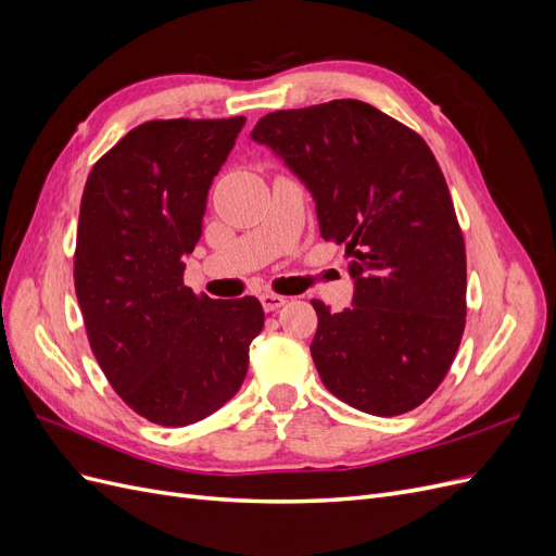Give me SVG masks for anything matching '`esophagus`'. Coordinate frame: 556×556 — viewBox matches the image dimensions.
Listing matches in <instances>:
<instances>
[{
	"label": "esophagus",
	"mask_w": 556,
	"mask_h": 556,
	"mask_svg": "<svg viewBox=\"0 0 556 556\" xmlns=\"http://www.w3.org/2000/svg\"><path fill=\"white\" fill-rule=\"evenodd\" d=\"M260 301H262V306H264V311H266V313L278 311L280 306L288 304V299L280 296V294H276V292H264V294L260 296Z\"/></svg>",
	"instance_id": "obj_1"
}]
</instances>
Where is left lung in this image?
Returning <instances> with one entry per match:
<instances>
[{
	"instance_id": "left-lung-1",
	"label": "left lung",
	"mask_w": 556,
	"mask_h": 556,
	"mask_svg": "<svg viewBox=\"0 0 556 556\" xmlns=\"http://www.w3.org/2000/svg\"><path fill=\"white\" fill-rule=\"evenodd\" d=\"M250 137L306 182L323 239L352 257V308L311 301L319 378L364 413L417 408L447 376L466 325L464 233L431 148L359 99L266 113Z\"/></svg>"
}]
</instances>
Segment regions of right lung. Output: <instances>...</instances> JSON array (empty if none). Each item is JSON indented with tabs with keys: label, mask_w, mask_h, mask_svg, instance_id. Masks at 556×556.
I'll return each mask as SVG.
<instances>
[{
	"label": "right lung",
	"mask_w": 556,
	"mask_h": 556,
	"mask_svg": "<svg viewBox=\"0 0 556 556\" xmlns=\"http://www.w3.org/2000/svg\"><path fill=\"white\" fill-rule=\"evenodd\" d=\"M243 125V115L148 121L94 162L83 190L74 285L90 348L115 394L162 427L223 408L264 327L255 296L223 301L182 285V255Z\"/></svg>",
	"instance_id": "1"
}]
</instances>
